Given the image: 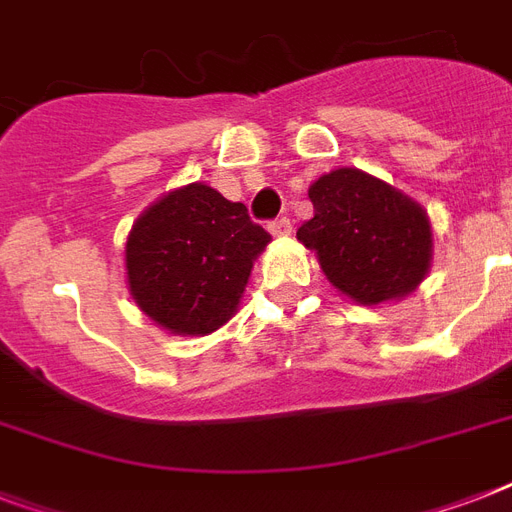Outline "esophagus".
Here are the masks:
<instances>
[{
	"instance_id": "esophagus-1",
	"label": "esophagus",
	"mask_w": 512,
	"mask_h": 512,
	"mask_svg": "<svg viewBox=\"0 0 512 512\" xmlns=\"http://www.w3.org/2000/svg\"><path fill=\"white\" fill-rule=\"evenodd\" d=\"M268 231H271L273 236H289V233H292V223H289V217H276V220L268 223Z\"/></svg>"
}]
</instances>
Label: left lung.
<instances>
[{
  "label": "left lung",
  "instance_id": "8db88e82",
  "mask_svg": "<svg viewBox=\"0 0 512 512\" xmlns=\"http://www.w3.org/2000/svg\"><path fill=\"white\" fill-rule=\"evenodd\" d=\"M313 217L297 239L319 257L332 287L361 305L406 297L428 276L433 231L428 212L393 185L353 167L308 188Z\"/></svg>",
  "mask_w": 512,
  "mask_h": 512
}]
</instances>
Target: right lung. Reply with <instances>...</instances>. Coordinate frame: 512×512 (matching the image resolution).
<instances>
[{
  "label": "right lung",
  "instance_id": "right-lung-1",
  "mask_svg": "<svg viewBox=\"0 0 512 512\" xmlns=\"http://www.w3.org/2000/svg\"><path fill=\"white\" fill-rule=\"evenodd\" d=\"M271 233L204 183L170 191L135 220L124 260L132 300L172 335H209L231 319Z\"/></svg>",
  "mask_w": 512,
  "mask_h": 512
}]
</instances>
